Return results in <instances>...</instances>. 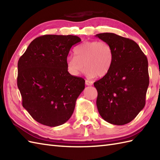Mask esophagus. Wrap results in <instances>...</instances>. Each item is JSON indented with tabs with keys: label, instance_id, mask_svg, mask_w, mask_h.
Wrapping results in <instances>:
<instances>
[{
	"label": "esophagus",
	"instance_id": "esophagus-1",
	"mask_svg": "<svg viewBox=\"0 0 160 160\" xmlns=\"http://www.w3.org/2000/svg\"><path fill=\"white\" fill-rule=\"evenodd\" d=\"M85 84H86V85L91 86V85H92V84H93V82L91 80H85Z\"/></svg>",
	"mask_w": 160,
	"mask_h": 160
}]
</instances>
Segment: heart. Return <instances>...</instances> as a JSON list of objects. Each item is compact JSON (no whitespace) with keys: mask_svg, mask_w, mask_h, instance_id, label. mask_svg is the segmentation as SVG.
Returning <instances> with one entry per match:
<instances>
[{"mask_svg":"<svg viewBox=\"0 0 160 160\" xmlns=\"http://www.w3.org/2000/svg\"><path fill=\"white\" fill-rule=\"evenodd\" d=\"M75 53L76 56H70L67 60L68 71L73 76H78L84 67L87 74L91 76L96 75L102 78L109 72L113 53L111 45L107 42H84L76 47Z\"/></svg>","mask_w":160,"mask_h":160,"instance_id":"1","label":"heart"}]
</instances>
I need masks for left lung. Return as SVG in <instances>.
I'll return each instance as SVG.
<instances>
[{
    "mask_svg": "<svg viewBox=\"0 0 160 160\" xmlns=\"http://www.w3.org/2000/svg\"><path fill=\"white\" fill-rule=\"evenodd\" d=\"M96 36L109 44L113 53L109 72L94 82L98 110L108 123L124 125L145 106L149 84L147 58L132 40L113 33Z\"/></svg>",
    "mask_w": 160,
    "mask_h": 160,
    "instance_id": "obj_1",
    "label": "left lung"
}]
</instances>
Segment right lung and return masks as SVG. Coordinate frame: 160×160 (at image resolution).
<instances>
[{
  "instance_id": "obj_1",
  "label": "right lung",
  "mask_w": 160,
  "mask_h": 160,
  "mask_svg": "<svg viewBox=\"0 0 160 160\" xmlns=\"http://www.w3.org/2000/svg\"><path fill=\"white\" fill-rule=\"evenodd\" d=\"M80 41L76 36L44 35L19 58L17 85L22 107L40 124L57 127L73 113L85 80L68 72L67 59L71 47Z\"/></svg>"
}]
</instances>
